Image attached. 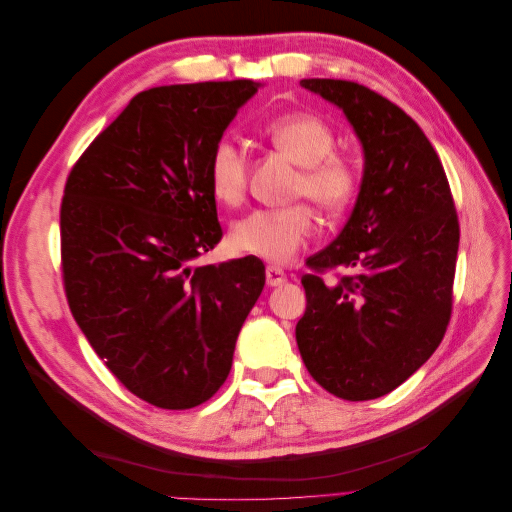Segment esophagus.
<instances>
[{
	"instance_id": "34e87169",
	"label": "esophagus",
	"mask_w": 512,
	"mask_h": 512,
	"mask_svg": "<svg viewBox=\"0 0 512 512\" xmlns=\"http://www.w3.org/2000/svg\"><path fill=\"white\" fill-rule=\"evenodd\" d=\"M265 277H267V286H271V288L282 286L286 282V273L280 267H267Z\"/></svg>"
}]
</instances>
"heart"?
<instances>
[{
    "label": "heart",
    "instance_id": "obj_1",
    "mask_svg": "<svg viewBox=\"0 0 512 512\" xmlns=\"http://www.w3.org/2000/svg\"><path fill=\"white\" fill-rule=\"evenodd\" d=\"M267 141L299 164L292 183L294 198H309L324 213H342L350 207L361 185L359 166L344 153L333 151L335 132L327 121L312 113L273 117L262 128ZM209 188L220 203L237 207L245 200L250 164L245 151L232 138L213 143L207 164ZM318 220L314 209L294 203L280 209H256L232 224L230 245L273 265H286L314 237Z\"/></svg>",
    "mask_w": 512,
    "mask_h": 512
}]
</instances>
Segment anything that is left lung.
<instances>
[{"label":"left lung","instance_id":"1","mask_svg":"<svg viewBox=\"0 0 512 512\" xmlns=\"http://www.w3.org/2000/svg\"><path fill=\"white\" fill-rule=\"evenodd\" d=\"M301 85L346 113L365 151L346 226L301 277V359L331 395L367 401L395 391L436 352L453 312L459 218L442 162L418 123L354 81ZM348 268L338 282L327 270Z\"/></svg>","mask_w":512,"mask_h":512}]
</instances>
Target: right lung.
Instances as JSON below:
<instances>
[{
  "mask_svg": "<svg viewBox=\"0 0 512 512\" xmlns=\"http://www.w3.org/2000/svg\"><path fill=\"white\" fill-rule=\"evenodd\" d=\"M254 81L153 87L72 166L59 211L61 277L87 342L130 393L164 410L226 382L265 288L256 256L192 267L222 239L209 153Z\"/></svg>",
  "mask_w": 512,
  "mask_h": 512,
  "instance_id": "obj_1",
  "label": "right lung"
}]
</instances>
